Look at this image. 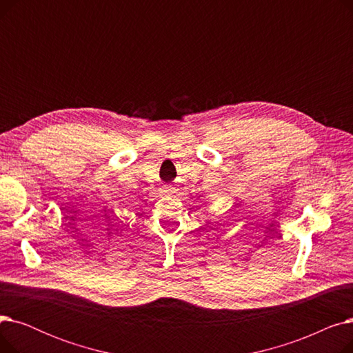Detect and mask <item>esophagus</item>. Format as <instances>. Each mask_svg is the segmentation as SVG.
Wrapping results in <instances>:
<instances>
[{
    "mask_svg": "<svg viewBox=\"0 0 353 353\" xmlns=\"http://www.w3.org/2000/svg\"><path fill=\"white\" fill-rule=\"evenodd\" d=\"M163 193H164L165 196H172V194L174 193V190H173V188H172V186H164Z\"/></svg>",
    "mask_w": 353,
    "mask_h": 353,
    "instance_id": "esophagus-1",
    "label": "esophagus"
}]
</instances>
